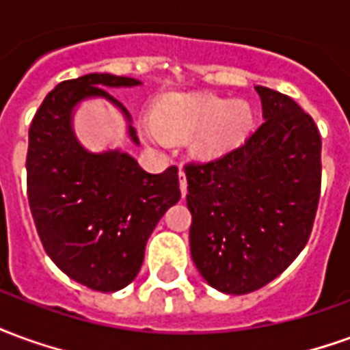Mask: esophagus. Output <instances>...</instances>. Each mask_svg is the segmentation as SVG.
<instances>
[{"instance_id":"34e87169","label":"esophagus","mask_w":350,"mask_h":350,"mask_svg":"<svg viewBox=\"0 0 350 350\" xmlns=\"http://www.w3.org/2000/svg\"><path fill=\"white\" fill-rule=\"evenodd\" d=\"M180 191H182V195L185 197V193H187V180H185V172L180 170Z\"/></svg>"}]
</instances>
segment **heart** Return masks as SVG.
Returning a JSON list of instances; mask_svg holds the SVG:
<instances>
[{"label": "heart", "instance_id": "b5f03b06", "mask_svg": "<svg viewBox=\"0 0 350 350\" xmlns=\"http://www.w3.org/2000/svg\"><path fill=\"white\" fill-rule=\"evenodd\" d=\"M153 129L161 137H189L202 131L198 150L217 155L242 144L255 125V112L245 100L215 95H167L152 112Z\"/></svg>", "mask_w": 350, "mask_h": 350}]
</instances>
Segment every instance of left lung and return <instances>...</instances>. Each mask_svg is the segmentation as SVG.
<instances>
[{
	"label": "left lung",
	"instance_id": "8db88e82",
	"mask_svg": "<svg viewBox=\"0 0 350 350\" xmlns=\"http://www.w3.org/2000/svg\"><path fill=\"white\" fill-rule=\"evenodd\" d=\"M264 123L243 144L187 163L189 245L200 275L221 293L268 285L300 255L321 197V135L288 95L255 88Z\"/></svg>",
	"mask_w": 350,
	"mask_h": 350
}]
</instances>
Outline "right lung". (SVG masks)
<instances>
[{"label":"right lung","mask_w":350,"mask_h":350,"mask_svg":"<svg viewBox=\"0 0 350 350\" xmlns=\"http://www.w3.org/2000/svg\"><path fill=\"white\" fill-rule=\"evenodd\" d=\"M129 77L92 72L65 80L44 97L29 125L27 200L42 247L59 270L99 293H114L137 278L148 238L182 193L178 168L150 174L129 153H90L72 133L82 99L105 97L129 112L107 88H131ZM131 140L138 144L129 125Z\"/></svg>","instance_id":"right-lung-1"}]
</instances>
